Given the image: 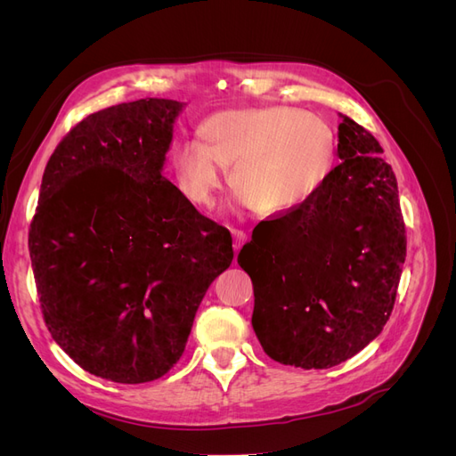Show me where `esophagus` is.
I'll return each instance as SVG.
<instances>
[{"label": "esophagus", "instance_id": "34e87169", "mask_svg": "<svg viewBox=\"0 0 456 456\" xmlns=\"http://www.w3.org/2000/svg\"><path fill=\"white\" fill-rule=\"evenodd\" d=\"M232 238H233V251H240L241 247H243V243H245V240H247V236H245V232H241V230H232Z\"/></svg>", "mask_w": 456, "mask_h": 456}]
</instances>
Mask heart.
<instances>
[{
	"label": "heart",
	"instance_id": "1",
	"mask_svg": "<svg viewBox=\"0 0 456 456\" xmlns=\"http://www.w3.org/2000/svg\"><path fill=\"white\" fill-rule=\"evenodd\" d=\"M201 144L188 141L173 154L175 183L186 201L211 209L224 186L241 211L291 215L306 207L333 169L335 133L314 112L289 106L230 108L200 126Z\"/></svg>",
	"mask_w": 456,
	"mask_h": 456
}]
</instances>
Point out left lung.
Wrapping results in <instances>:
<instances>
[{"label": "left lung", "mask_w": 456, "mask_h": 456, "mask_svg": "<svg viewBox=\"0 0 456 456\" xmlns=\"http://www.w3.org/2000/svg\"><path fill=\"white\" fill-rule=\"evenodd\" d=\"M323 188L253 230L238 262L255 291L253 329L272 360L329 369L375 340L394 308L407 238L397 181L379 141L340 114Z\"/></svg>", "instance_id": "1"}]
</instances>
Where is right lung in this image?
I'll use <instances>...</instances> for the list:
<instances>
[{"mask_svg":"<svg viewBox=\"0 0 456 456\" xmlns=\"http://www.w3.org/2000/svg\"><path fill=\"white\" fill-rule=\"evenodd\" d=\"M186 102L142 99L91 114L53 151L30 258L54 342L91 375L163 377L186 348L232 236L163 173Z\"/></svg>","mask_w":456,"mask_h":456,"instance_id":"1","label":"right lung"}]
</instances>
